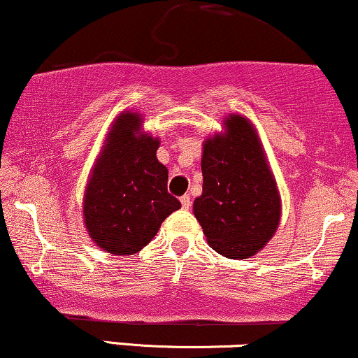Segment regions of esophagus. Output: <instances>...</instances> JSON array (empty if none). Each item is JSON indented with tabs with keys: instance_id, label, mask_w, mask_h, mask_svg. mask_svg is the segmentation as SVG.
Segmentation results:
<instances>
[{
	"instance_id": "obj_1",
	"label": "esophagus",
	"mask_w": 358,
	"mask_h": 358,
	"mask_svg": "<svg viewBox=\"0 0 358 358\" xmlns=\"http://www.w3.org/2000/svg\"><path fill=\"white\" fill-rule=\"evenodd\" d=\"M180 201H182V208H183V210H188V208L192 206V200H189L188 194H183V196L180 198Z\"/></svg>"
}]
</instances>
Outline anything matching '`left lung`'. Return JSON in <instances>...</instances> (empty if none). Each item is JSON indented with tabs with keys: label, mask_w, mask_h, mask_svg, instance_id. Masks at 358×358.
<instances>
[{
	"label": "left lung",
	"mask_w": 358,
	"mask_h": 358,
	"mask_svg": "<svg viewBox=\"0 0 358 358\" xmlns=\"http://www.w3.org/2000/svg\"><path fill=\"white\" fill-rule=\"evenodd\" d=\"M203 193L193 215L206 241L229 259H248L268 244L280 223V194L259 134L241 114L203 142Z\"/></svg>",
	"instance_id": "left-lung-1"
}]
</instances>
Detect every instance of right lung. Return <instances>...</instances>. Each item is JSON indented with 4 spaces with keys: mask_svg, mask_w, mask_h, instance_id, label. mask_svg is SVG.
<instances>
[{
    "mask_svg": "<svg viewBox=\"0 0 358 358\" xmlns=\"http://www.w3.org/2000/svg\"><path fill=\"white\" fill-rule=\"evenodd\" d=\"M142 124L134 110L115 117L85 185V229L114 256L138 252L182 206L166 192L169 170L157 158L160 138L143 132Z\"/></svg>",
    "mask_w": 358,
    "mask_h": 358,
    "instance_id": "1",
    "label": "right lung"
}]
</instances>
